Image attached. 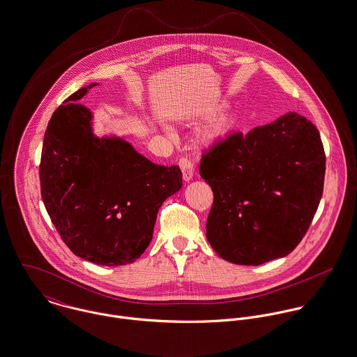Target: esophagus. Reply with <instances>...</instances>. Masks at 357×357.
<instances>
[{"mask_svg":"<svg viewBox=\"0 0 357 357\" xmlns=\"http://www.w3.org/2000/svg\"><path fill=\"white\" fill-rule=\"evenodd\" d=\"M179 167L182 169V175H183V181L185 182H189L193 179V175H195V167H193V162L189 159H181L179 160Z\"/></svg>","mask_w":357,"mask_h":357,"instance_id":"obj_1","label":"esophagus"}]
</instances>
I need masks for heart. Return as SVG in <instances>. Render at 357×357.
<instances>
[{
    "mask_svg": "<svg viewBox=\"0 0 357 357\" xmlns=\"http://www.w3.org/2000/svg\"><path fill=\"white\" fill-rule=\"evenodd\" d=\"M236 127V118L230 112H220L208 120L198 131V139L205 146H212L226 139ZM167 132H171L168 126H164Z\"/></svg>",
    "mask_w": 357,
    "mask_h": 357,
    "instance_id": "obj_1",
    "label": "heart"
}]
</instances>
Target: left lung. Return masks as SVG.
<instances>
[{
  "label": "left lung",
  "instance_id": "obj_1",
  "mask_svg": "<svg viewBox=\"0 0 357 357\" xmlns=\"http://www.w3.org/2000/svg\"><path fill=\"white\" fill-rule=\"evenodd\" d=\"M324 171L320 134L296 112L246 135L230 134L199 164L213 192L208 242L222 259L241 266L287 256L317 213Z\"/></svg>",
  "mask_w": 357,
  "mask_h": 357
}]
</instances>
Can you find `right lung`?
<instances>
[{
	"label": "right lung",
	"instance_id": "1",
	"mask_svg": "<svg viewBox=\"0 0 357 357\" xmlns=\"http://www.w3.org/2000/svg\"><path fill=\"white\" fill-rule=\"evenodd\" d=\"M97 84L71 94L49 120L40 195L74 255L115 267L134 263L149 246L159 208L182 188V172L152 162L120 137L94 134L91 111L77 101Z\"/></svg>",
	"mask_w": 357,
	"mask_h": 357
}]
</instances>
